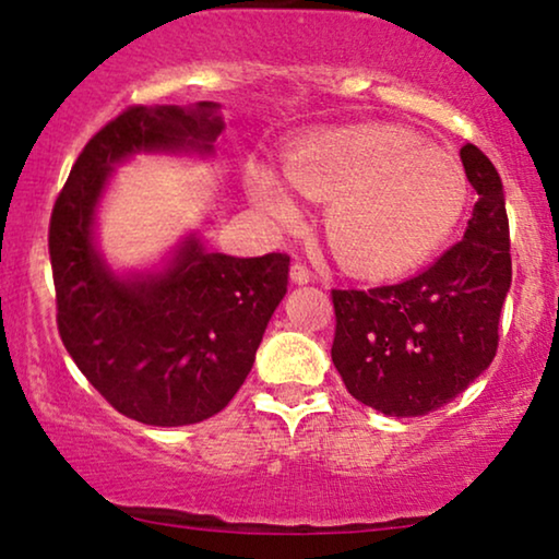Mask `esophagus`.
<instances>
[{
    "label": "esophagus",
    "mask_w": 559,
    "mask_h": 559,
    "mask_svg": "<svg viewBox=\"0 0 559 559\" xmlns=\"http://www.w3.org/2000/svg\"><path fill=\"white\" fill-rule=\"evenodd\" d=\"M289 280H293L295 285H308V282H312V272L305 264L295 262L293 266H289Z\"/></svg>",
    "instance_id": "obj_1"
}]
</instances>
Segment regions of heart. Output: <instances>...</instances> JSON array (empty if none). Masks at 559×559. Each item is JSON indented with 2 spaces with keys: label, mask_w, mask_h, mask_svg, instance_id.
<instances>
[{
  "label": "heart",
  "mask_w": 559,
  "mask_h": 559,
  "mask_svg": "<svg viewBox=\"0 0 559 559\" xmlns=\"http://www.w3.org/2000/svg\"><path fill=\"white\" fill-rule=\"evenodd\" d=\"M285 175L300 193L328 201V243L348 270L366 277L425 262L455 231L468 203L463 165L392 124L302 136L287 150ZM247 190L274 224L300 221V203L270 165L247 167Z\"/></svg>",
  "instance_id": "heart-1"
}]
</instances>
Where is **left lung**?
Masks as SVG:
<instances>
[{
    "mask_svg": "<svg viewBox=\"0 0 559 559\" xmlns=\"http://www.w3.org/2000/svg\"><path fill=\"white\" fill-rule=\"evenodd\" d=\"M461 159L478 193L463 241L400 285L333 289V364L348 394L381 415L440 409L491 366L499 346L511 287L507 201L476 144Z\"/></svg>",
    "mask_w": 559,
    "mask_h": 559,
    "instance_id": "left-lung-1",
    "label": "left lung"
}]
</instances>
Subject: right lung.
Wrapping results in <instances>:
<instances>
[{
    "instance_id": "1",
    "label": "right lung",
    "mask_w": 559,
    "mask_h": 559,
    "mask_svg": "<svg viewBox=\"0 0 559 559\" xmlns=\"http://www.w3.org/2000/svg\"><path fill=\"white\" fill-rule=\"evenodd\" d=\"M221 106H132L91 136L50 216L58 331L83 377L121 415L155 427L203 423L249 377L287 293V254L239 259L190 234L163 270L117 274L94 226L111 170L142 152L211 155Z\"/></svg>"
}]
</instances>
